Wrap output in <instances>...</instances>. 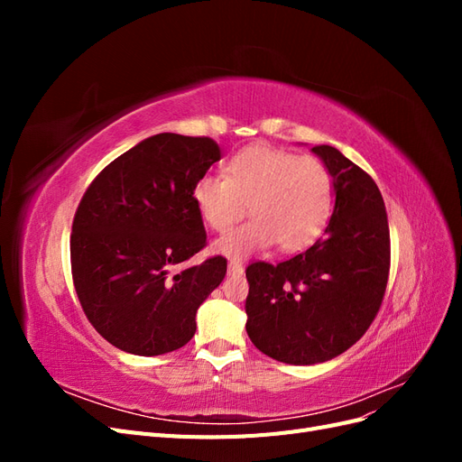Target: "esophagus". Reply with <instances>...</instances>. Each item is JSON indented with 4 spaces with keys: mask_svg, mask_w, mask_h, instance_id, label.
Wrapping results in <instances>:
<instances>
[{
    "mask_svg": "<svg viewBox=\"0 0 462 462\" xmlns=\"http://www.w3.org/2000/svg\"><path fill=\"white\" fill-rule=\"evenodd\" d=\"M243 272H245V268H243V263H239V262H229V265H227V273L229 275H243Z\"/></svg>",
    "mask_w": 462,
    "mask_h": 462,
    "instance_id": "34e87169",
    "label": "esophagus"
}]
</instances>
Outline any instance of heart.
I'll return each mask as SVG.
<instances>
[{"instance_id":"heart-1","label":"heart","mask_w":462,"mask_h":462,"mask_svg":"<svg viewBox=\"0 0 462 462\" xmlns=\"http://www.w3.org/2000/svg\"><path fill=\"white\" fill-rule=\"evenodd\" d=\"M209 229L226 233L248 212L253 219L216 243L219 254L241 260L277 243L283 253L314 245L333 212V179L314 156L248 146L226 163V177L204 175L192 190Z\"/></svg>"}]
</instances>
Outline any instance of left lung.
Instances as JSON below:
<instances>
[{
	"mask_svg": "<svg viewBox=\"0 0 462 462\" xmlns=\"http://www.w3.org/2000/svg\"><path fill=\"white\" fill-rule=\"evenodd\" d=\"M333 177L326 235L285 262L246 268V333L263 355L309 366L353 346L380 312L391 243L374 179L328 144L314 146Z\"/></svg>",
	"mask_w": 462,
	"mask_h": 462,
	"instance_id": "left-lung-1",
	"label": "left lung"
}]
</instances>
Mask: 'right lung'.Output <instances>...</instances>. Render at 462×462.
<instances>
[{"label":"right lung","mask_w":462,"mask_h":462,"mask_svg":"<svg viewBox=\"0 0 462 462\" xmlns=\"http://www.w3.org/2000/svg\"><path fill=\"white\" fill-rule=\"evenodd\" d=\"M217 160L209 136L153 134L106 165L77 208V297L94 329L125 353L158 356L187 345L199 306L227 273L223 256L177 270L206 246L192 190Z\"/></svg>","instance_id":"add662e5"}]
</instances>
